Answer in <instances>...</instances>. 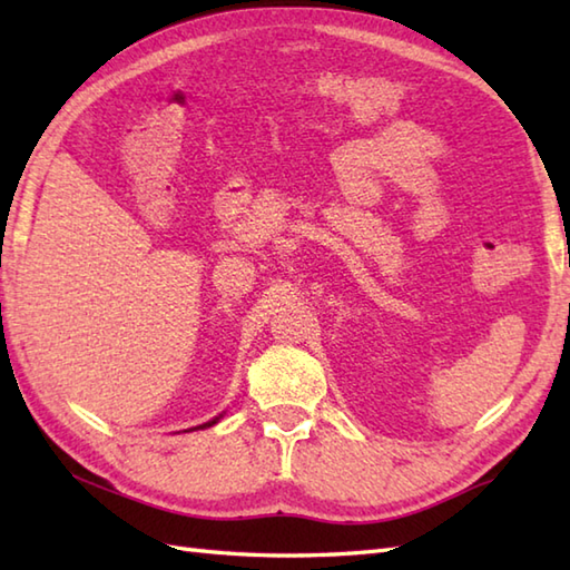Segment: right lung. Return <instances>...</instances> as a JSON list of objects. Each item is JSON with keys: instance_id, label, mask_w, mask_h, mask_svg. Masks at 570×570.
<instances>
[{"instance_id": "obj_1", "label": "right lung", "mask_w": 570, "mask_h": 570, "mask_svg": "<svg viewBox=\"0 0 570 570\" xmlns=\"http://www.w3.org/2000/svg\"><path fill=\"white\" fill-rule=\"evenodd\" d=\"M215 421H217V419H215ZM215 421H208V423H203V429H205V426H213V423H215Z\"/></svg>"}]
</instances>
